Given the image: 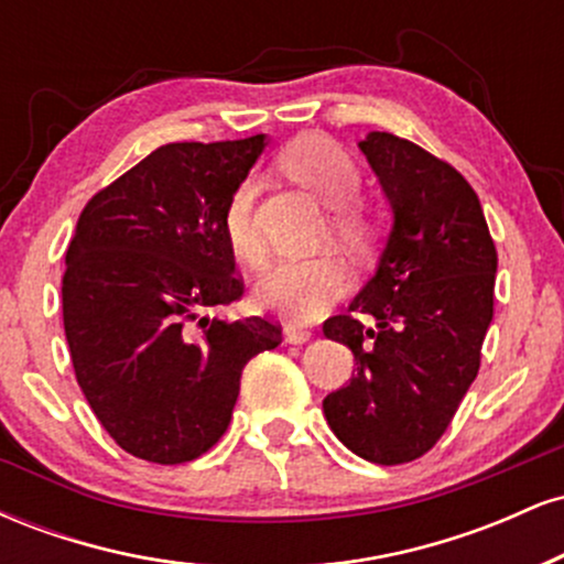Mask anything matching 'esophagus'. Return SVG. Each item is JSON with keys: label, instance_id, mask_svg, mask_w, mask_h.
<instances>
[{"label": "esophagus", "instance_id": "esophagus-1", "mask_svg": "<svg viewBox=\"0 0 564 564\" xmlns=\"http://www.w3.org/2000/svg\"><path fill=\"white\" fill-rule=\"evenodd\" d=\"M283 336H286L289 345H304V341L313 336V332L310 328H302V326H294V323H289L286 332H283Z\"/></svg>", "mask_w": 564, "mask_h": 564}]
</instances>
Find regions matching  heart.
<instances>
[{"instance_id":"1","label":"heart","mask_w":564,"mask_h":564,"mask_svg":"<svg viewBox=\"0 0 564 564\" xmlns=\"http://www.w3.org/2000/svg\"><path fill=\"white\" fill-rule=\"evenodd\" d=\"M281 166L315 198L334 206L332 230L339 241L347 246L364 243L368 219L358 206L349 204L360 191V170L339 142L323 134H304L283 148ZM254 177H246L236 185L225 204L223 230L238 260L260 270L268 262V246L254 223ZM345 286L347 273L339 262L332 257H313L275 264L257 286V296L289 318L313 321L339 300Z\"/></svg>"}]
</instances>
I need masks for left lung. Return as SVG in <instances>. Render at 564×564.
<instances>
[{
  "instance_id": "1",
  "label": "left lung",
  "mask_w": 564,
  "mask_h": 564,
  "mask_svg": "<svg viewBox=\"0 0 564 564\" xmlns=\"http://www.w3.org/2000/svg\"><path fill=\"white\" fill-rule=\"evenodd\" d=\"M360 151L394 223L377 273L345 315L323 323L358 366L323 413L349 451L394 467L443 437L480 371L498 254L480 198L448 161L390 132H371Z\"/></svg>"
}]
</instances>
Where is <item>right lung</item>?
<instances>
[{
    "label": "right lung",
    "instance_id": "right-lung-1",
    "mask_svg": "<svg viewBox=\"0 0 564 564\" xmlns=\"http://www.w3.org/2000/svg\"><path fill=\"white\" fill-rule=\"evenodd\" d=\"M264 134L170 142L87 200L66 251L63 326L76 381L119 448L198 458L228 430L243 366L281 326L212 315L243 296L223 212Z\"/></svg>",
    "mask_w": 564,
    "mask_h": 564
}]
</instances>
